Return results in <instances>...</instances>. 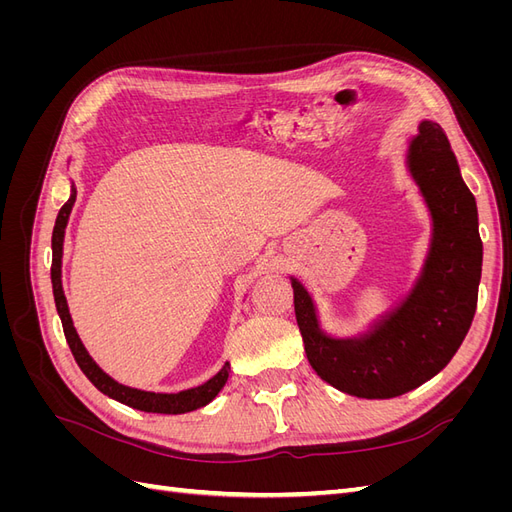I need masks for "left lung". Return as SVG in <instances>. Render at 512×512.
Here are the masks:
<instances>
[{"label":"left lung","mask_w":512,"mask_h":512,"mask_svg":"<svg viewBox=\"0 0 512 512\" xmlns=\"http://www.w3.org/2000/svg\"><path fill=\"white\" fill-rule=\"evenodd\" d=\"M408 162L433 215L431 252L410 299L371 335L337 342L320 333L312 299L292 280L309 365L354 397L391 399L436 376L466 339L476 312L483 269L476 200L438 123L418 126Z\"/></svg>","instance_id":"1"}]
</instances>
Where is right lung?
Segmentation results:
<instances>
[{
	"label": "right lung",
	"instance_id": "right-lung-1",
	"mask_svg": "<svg viewBox=\"0 0 512 512\" xmlns=\"http://www.w3.org/2000/svg\"><path fill=\"white\" fill-rule=\"evenodd\" d=\"M74 200H76V190L72 188L68 203L59 209V215L55 220V228H53V265H51V282H53L57 314L61 318V327H64L66 342H68V346L74 354V361L79 363L83 374L91 380V384H94L98 391L121 401V404H126L130 408L143 410V412H158V414H183V412H192L196 408L207 406L209 401L222 391V386L228 380V371H230L228 363L220 369V374H215L203 386H196V389L166 395V393H147V391L130 389V386H123V384L115 382L111 376H106L104 371L94 363V359H91V356L87 354L85 346L81 344L79 335H76V331H74V324H72V318H70V312H68V303H66V297H64V288H61V247H64V230H66L68 215L72 211Z\"/></svg>",
	"mask_w": 512,
	"mask_h": 512
}]
</instances>
